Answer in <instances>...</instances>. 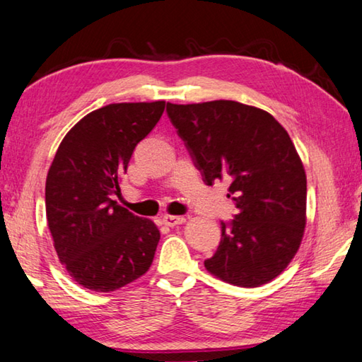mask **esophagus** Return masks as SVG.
I'll list each match as a JSON object with an SVG mask.
<instances>
[{"instance_id":"esophagus-1","label":"esophagus","mask_w":362,"mask_h":362,"mask_svg":"<svg viewBox=\"0 0 362 362\" xmlns=\"http://www.w3.org/2000/svg\"><path fill=\"white\" fill-rule=\"evenodd\" d=\"M186 221V218L185 216H175V215H165L163 218H162V223L165 224V226H170V228H173V226H177V224H182Z\"/></svg>"}]
</instances>
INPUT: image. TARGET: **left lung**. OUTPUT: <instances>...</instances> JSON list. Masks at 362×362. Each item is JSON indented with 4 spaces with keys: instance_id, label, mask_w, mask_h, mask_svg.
I'll return each instance as SVG.
<instances>
[{
    "instance_id": "8db88e82",
    "label": "left lung",
    "mask_w": 362,
    "mask_h": 362,
    "mask_svg": "<svg viewBox=\"0 0 362 362\" xmlns=\"http://www.w3.org/2000/svg\"><path fill=\"white\" fill-rule=\"evenodd\" d=\"M204 181L228 180L237 215L221 221V242L205 268L239 287L281 274L298 252L306 224V175L274 117L235 100L167 104Z\"/></svg>"
}]
</instances>
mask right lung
Returning <instances> with one entry per match:
<instances>
[{
  "instance_id": "right-lung-1",
  "label": "right lung",
  "mask_w": 362,
  "mask_h": 362,
  "mask_svg": "<svg viewBox=\"0 0 362 362\" xmlns=\"http://www.w3.org/2000/svg\"><path fill=\"white\" fill-rule=\"evenodd\" d=\"M165 100L93 110L65 134L46 177V218L75 282L114 292L149 271L160 240L153 221L114 200L138 142L157 125Z\"/></svg>"
}]
</instances>
